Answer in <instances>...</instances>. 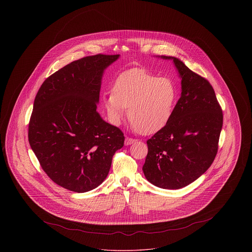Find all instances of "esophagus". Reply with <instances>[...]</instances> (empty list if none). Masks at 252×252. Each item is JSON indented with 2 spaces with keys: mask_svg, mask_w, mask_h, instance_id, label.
<instances>
[{
  "mask_svg": "<svg viewBox=\"0 0 252 252\" xmlns=\"http://www.w3.org/2000/svg\"><path fill=\"white\" fill-rule=\"evenodd\" d=\"M136 142V140L135 139H132V138H129V137H126V140H125V144L126 145H129V144H134Z\"/></svg>",
  "mask_w": 252,
  "mask_h": 252,
  "instance_id": "obj_1",
  "label": "esophagus"
}]
</instances>
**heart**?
I'll return each instance as SVG.
<instances>
[{"instance_id": "1", "label": "heart", "mask_w": 252, "mask_h": 252, "mask_svg": "<svg viewBox=\"0 0 252 252\" xmlns=\"http://www.w3.org/2000/svg\"><path fill=\"white\" fill-rule=\"evenodd\" d=\"M177 99L178 89L171 78L131 69L116 78L112 93L102 96V103L113 125L120 124L128 108V119L135 129L150 135L167 126Z\"/></svg>"}]
</instances>
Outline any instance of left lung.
I'll use <instances>...</instances> for the list:
<instances>
[{
	"instance_id": "obj_1",
	"label": "left lung",
	"mask_w": 252,
	"mask_h": 252,
	"mask_svg": "<svg viewBox=\"0 0 252 252\" xmlns=\"http://www.w3.org/2000/svg\"><path fill=\"white\" fill-rule=\"evenodd\" d=\"M173 60L181 78V95L167 126L146 143L143 171L162 189H180L197 180L212 165L218 149L223 113L210 82Z\"/></svg>"
}]
</instances>
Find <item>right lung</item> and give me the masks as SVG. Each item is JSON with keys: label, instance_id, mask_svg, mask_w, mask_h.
Wrapping results in <instances>:
<instances>
[{"label": "right lung", "instance_id": "obj_1", "mask_svg": "<svg viewBox=\"0 0 252 252\" xmlns=\"http://www.w3.org/2000/svg\"><path fill=\"white\" fill-rule=\"evenodd\" d=\"M119 57L99 54L72 61L36 94L28 141L49 178L67 190L98 187L124 146V133L96 110L104 71Z\"/></svg>", "mask_w": 252, "mask_h": 252}]
</instances>
